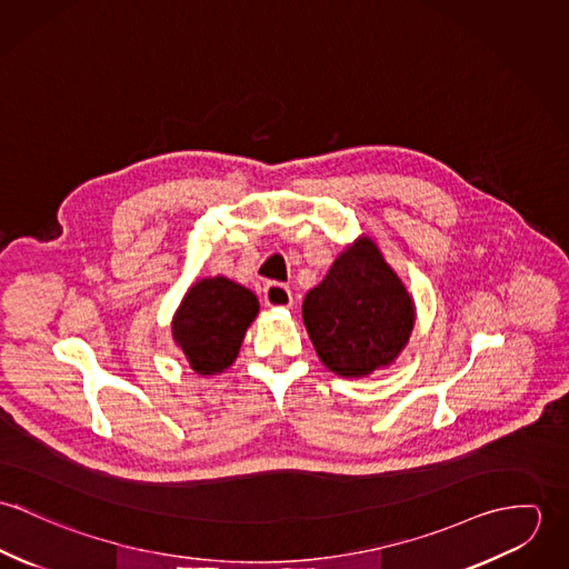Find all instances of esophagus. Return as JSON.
I'll use <instances>...</instances> for the list:
<instances>
[{
  "instance_id": "esophagus-1",
  "label": "esophagus",
  "mask_w": 569,
  "mask_h": 569,
  "mask_svg": "<svg viewBox=\"0 0 569 569\" xmlns=\"http://www.w3.org/2000/svg\"><path fill=\"white\" fill-rule=\"evenodd\" d=\"M262 300L267 307L271 309H287L293 305V296H291V289L280 284V282H269L262 291Z\"/></svg>"
}]
</instances>
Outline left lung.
Segmentation results:
<instances>
[{
  "label": "left lung",
  "mask_w": 569,
  "mask_h": 569,
  "mask_svg": "<svg viewBox=\"0 0 569 569\" xmlns=\"http://www.w3.org/2000/svg\"><path fill=\"white\" fill-rule=\"evenodd\" d=\"M302 320L326 368L359 379L399 357L411 335L416 307L377 243L359 237L307 293Z\"/></svg>",
  "instance_id": "8db88e82"
}]
</instances>
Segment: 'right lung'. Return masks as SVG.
I'll return each instance as SVG.
<instances>
[{"label":"right lung","instance_id":"1","mask_svg":"<svg viewBox=\"0 0 569 569\" xmlns=\"http://www.w3.org/2000/svg\"><path fill=\"white\" fill-rule=\"evenodd\" d=\"M258 309V298L243 284L223 276L203 278L183 296L172 318V339L197 375H219L239 357Z\"/></svg>","mask_w":569,"mask_h":569}]
</instances>
